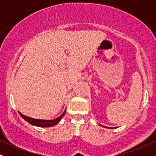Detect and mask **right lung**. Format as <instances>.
<instances>
[{"label": "right lung", "mask_w": 156, "mask_h": 156, "mask_svg": "<svg viewBox=\"0 0 156 156\" xmlns=\"http://www.w3.org/2000/svg\"><path fill=\"white\" fill-rule=\"evenodd\" d=\"M65 112H66V110L64 111V112L60 116V117H58V118H56V119H52V120L36 119H33V118L26 117V116L23 115V114H21L20 112H19V114H20V115L21 117H22L23 119H25V120L28 122L30 123V124H31L33 125H36V126H38V127H44V128H45V127H52V126H53V125H56L57 123H58V122H59L61 119H62V117H64V115L65 114Z\"/></svg>", "instance_id": "add662e5"}]
</instances>
